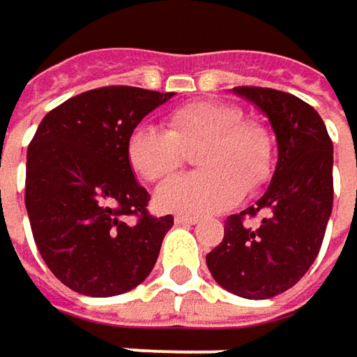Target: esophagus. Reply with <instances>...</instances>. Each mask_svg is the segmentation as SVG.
<instances>
[{
	"mask_svg": "<svg viewBox=\"0 0 357 357\" xmlns=\"http://www.w3.org/2000/svg\"><path fill=\"white\" fill-rule=\"evenodd\" d=\"M198 218L196 216H188V214H178L176 216V225H196Z\"/></svg>",
	"mask_w": 357,
	"mask_h": 357,
	"instance_id": "1",
	"label": "esophagus"
}]
</instances>
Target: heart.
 Masks as SVG:
<instances>
[{"label":"heart","instance_id":"b5f03b06","mask_svg":"<svg viewBox=\"0 0 357 357\" xmlns=\"http://www.w3.org/2000/svg\"><path fill=\"white\" fill-rule=\"evenodd\" d=\"M196 165L202 172L167 179L157 190V206L181 214H211L231 208L245 190H259L274 167L270 132L243 120L227 102L196 100L174 108L165 130L139 124L130 130L124 155L128 167L145 181H161L183 163V149L200 143Z\"/></svg>","mask_w":357,"mask_h":357}]
</instances>
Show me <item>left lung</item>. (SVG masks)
<instances>
[{
  "label": "left lung",
  "instance_id": "1",
  "mask_svg": "<svg viewBox=\"0 0 357 357\" xmlns=\"http://www.w3.org/2000/svg\"><path fill=\"white\" fill-rule=\"evenodd\" d=\"M270 118L278 163L266 194L225 222V237L206 255L212 278L229 292L264 301L292 288L319 255L333 208V143L319 112L270 87L233 89ZM262 214L257 227L245 218Z\"/></svg>",
  "mask_w": 357,
  "mask_h": 357
}]
</instances>
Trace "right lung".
<instances>
[{
	"mask_svg": "<svg viewBox=\"0 0 357 357\" xmlns=\"http://www.w3.org/2000/svg\"><path fill=\"white\" fill-rule=\"evenodd\" d=\"M172 96L130 85L83 91L50 110L28 145L24 198L34 241L50 272L79 294L137 288L174 227L172 214H149L151 196L124 155L130 130Z\"/></svg>",
	"mask_w": 357,
	"mask_h": 357,
	"instance_id": "right-lung-1",
	"label": "right lung"
}]
</instances>
